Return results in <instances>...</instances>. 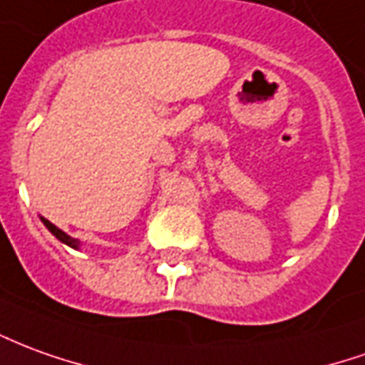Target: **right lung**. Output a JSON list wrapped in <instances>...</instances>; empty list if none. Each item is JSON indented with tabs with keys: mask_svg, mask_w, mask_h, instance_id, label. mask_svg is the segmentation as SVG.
<instances>
[{
	"mask_svg": "<svg viewBox=\"0 0 365 365\" xmlns=\"http://www.w3.org/2000/svg\"><path fill=\"white\" fill-rule=\"evenodd\" d=\"M41 221L45 223V227L49 229V231H51V233H53V235L57 237V239H58V241H61V243L68 245V247H73V249H78V245H81V243H78L76 239H73V237H71V235H67L65 231H61V229H58L57 225H53V223H51L49 219L41 217Z\"/></svg>",
	"mask_w": 365,
	"mask_h": 365,
	"instance_id": "1",
	"label": "right lung"
}]
</instances>
